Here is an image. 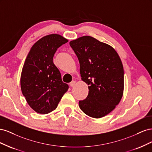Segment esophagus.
I'll return each instance as SVG.
<instances>
[{"instance_id": "esophagus-1", "label": "esophagus", "mask_w": 152, "mask_h": 152, "mask_svg": "<svg viewBox=\"0 0 152 152\" xmlns=\"http://www.w3.org/2000/svg\"><path fill=\"white\" fill-rule=\"evenodd\" d=\"M70 86H71V87H73V86H75V81H74V80H72L70 84Z\"/></svg>"}]
</instances>
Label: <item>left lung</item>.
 <instances>
[{
	"label": "left lung",
	"mask_w": 152,
	"mask_h": 152,
	"mask_svg": "<svg viewBox=\"0 0 152 152\" xmlns=\"http://www.w3.org/2000/svg\"><path fill=\"white\" fill-rule=\"evenodd\" d=\"M80 63L82 80L89 85L87 98L79 101L81 110L98 118L111 112L124 91V68L112 46L92 37L83 36L70 42Z\"/></svg>",
	"instance_id": "obj_1"
}]
</instances>
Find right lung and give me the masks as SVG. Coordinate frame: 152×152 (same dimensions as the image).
<instances>
[{"label": "right lung", "mask_w": 152, "mask_h": 152, "mask_svg": "<svg viewBox=\"0 0 152 152\" xmlns=\"http://www.w3.org/2000/svg\"><path fill=\"white\" fill-rule=\"evenodd\" d=\"M68 42L60 35L51 34L41 38L31 47L21 75V89L30 107L41 114L57 108L68 85L53 63L58 48Z\"/></svg>", "instance_id": "right-lung-1"}]
</instances>
